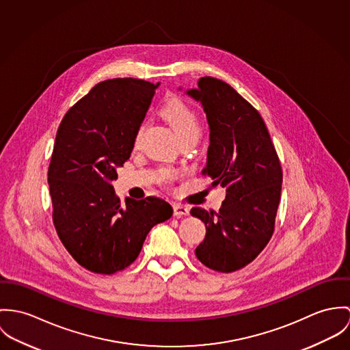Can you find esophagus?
I'll return each mask as SVG.
<instances>
[{
	"mask_svg": "<svg viewBox=\"0 0 350 350\" xmlns=\"http://www.w3.org/2000/svg\"><path fill=\"white\" fill-rule=\"evenodd\" d=\"M173 211H174V216H188L189 215V208L181 204H174L173 205Z\"/></svg>",
	"mask_w": 350,
	"mask_h": 350,
	"instance_id": "obj_1",
	"label": "esophagus"
}]
</instances>
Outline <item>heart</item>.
Segmentation results:
<instances>
[{"instance_id":"1","label":"heart","mask_w":350,"mask_h":350,"mask_svg":"<svg viewBox=\"0 0 350 350\" xmlns=\"http://www.w3.org/2000/svg\"><path fill=\"white\" fill-rule=\"evenodd\" d=\"M161 116L172 124V127L174 129V131L177 133L181 141L198 137L200 129H201L198 118L193 110L189 106H187L183 100L177 98L167 100L161 109ZM142 129H144L142 126L138 129L135 141L139 139ZM170 177L172 174L169 172H163V178H170Z\"/></svg>"}]
</instances>
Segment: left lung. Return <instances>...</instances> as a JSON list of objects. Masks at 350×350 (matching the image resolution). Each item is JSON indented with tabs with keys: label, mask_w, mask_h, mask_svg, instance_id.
<instances>
[{
	"label": "left lung",
	"mask_w": 350,
	"mask_h": 350,
	"mask_svg": "<svg viewBox=\"0 0 350 350\" xmlns=\"http://www.w3.org/2000/svg\"><path fill=\"white\" fill-rule=\"evenodd\" d=\"M187 94L200 102L209 124L204 176L226 188L219 212L192 208L206 227L196 248L211 270L233 272L251 263L267 245L282 191V166L266 123L230 84L205 77Z\"/></svg>",
	"instance_id": "obj_1"
}]
</instances>
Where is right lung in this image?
<instances>
[{"label":"right lung","instance_id":"add662e5","mask_svg":"<svg viewBox=\"0 0 350 350\" xmlns=\"http://www.w3.org/2000/svg\"><path fill=\"white\" fill-rule=\"evenodd\" d=\"M158 85L133 78L100 81L57 129L48 167L53 226L88 271L111 275L129 267L150 230L173 215L170 204L154 196L122 204L111 185Z\"/></svg>","mask_w":350,"mask_h":350}]
</instances>
